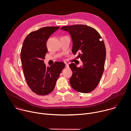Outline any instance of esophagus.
Instances as JSON below:
<instances>
[{"label": "esophagus", "mask_w": 131, "mask_h": 131, "mask_svg": "<svg viewBox=\"0 0 131 131\" xmlns=\"http://www.w3.org/2000/svg\"><path fill=\"white\" fill-rule=\"evenodd\" d=\"M68 66H69V65H68V64L65 63V67H66V68H67V67H68Z\"/></svg>", "instance_id": "1"}]
</instances>
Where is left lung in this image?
I'll return each instance as SVG.
<instances>
[{
  "label": "left lung",
  "instance_id": "8db88e82",
  "mask_svg": "<svg viewBox=\"0 0 131 131\" xmlns=\"http://www.w3.org/2000/svg\"><path fill=\"white\" fill-rule=\"evenodd\" d=\"M70 34L72 41V52L78 54L83 65L77 67L74 63L69 66L72 71L69 82L79 92L87 93L98 85L104 69L106 48L102 37L94 28L77 24L61 28Z\"/></svg>",
  "mask_w": 131,
  "mask_h": 131
}]
</instances>
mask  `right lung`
<instances>
[{
    "label": "right lung",
    "mask_w": 131,
    "mask_h": 131,
    "mask_svg": "<svg viewBox=\"0 0 131 131\" xmlns=\"http://www.w3.org/2000/svg\"><path fill=\"white\" fill-rule=\"evenodd\" d=\"M60 26L44 27L29 33L25 39L21 53L23 72L31 91L39 95L52 92L65 63L56 62L50 67L44 63L49 37Z\"/></svg>",
    "instance_id": "1"
}]
</instances>
